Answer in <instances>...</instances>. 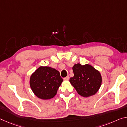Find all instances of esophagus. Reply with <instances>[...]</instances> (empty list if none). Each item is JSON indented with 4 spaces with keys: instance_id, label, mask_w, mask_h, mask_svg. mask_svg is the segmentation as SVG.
<instances>
[{
    "instance_id": "1",
    "label": "esophagus",
    "mask_w": 127,
    "mask_h": 127,
    "mask_svg": "<svg viewBox=\"0 0 127 127\" xmlns=\"http://www.w3.org/2000/svg\"><path fill=\"white\" fill-rule=\"evenodd\" d=\"M69 76H66V77H65V78H64V80H65V81L69 80Z\"/></svg>"
}]
</instances>
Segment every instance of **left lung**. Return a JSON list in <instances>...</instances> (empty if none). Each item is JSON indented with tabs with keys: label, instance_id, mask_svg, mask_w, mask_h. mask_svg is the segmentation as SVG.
I'll use <instances>...</instances> for the list:
<instances>
[{
	"label": "left lung",
	"instance_id": "left-lung-1",
	"mask_svg": "<svg viewBox=\"0 0 127 127\" xmlns=\"http://www.w3.org/2000/svg\"><path fill=\"white\" fill-rule=\"evenodd\" d=\"M74 76L69 81L78 94L83 97L94 95L101 85L102 78L100 73L89 64L82 65L75 64L73 67Z\"/></svg>",
	"mask_w": 127,
	"mask_h": 127
}]
</instances>
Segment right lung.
<instances>
[{
  "mask_svg": "<svg viewBox=\"0 0 127 127\" xmlns=\"http://www.w3.org/2000/svg\"><path fill=\"white\" fill-rule=\"evenodd\" d=\"M62 81L58 70L49 66H40L31 76L30 85L37 97L48 100L54 97Z\"/></svg>",
  "mask_w": 127,
  "mask_h": 127,
  "instance_id": "obj_1",
  "label": "right lung"
}]
</instances>
